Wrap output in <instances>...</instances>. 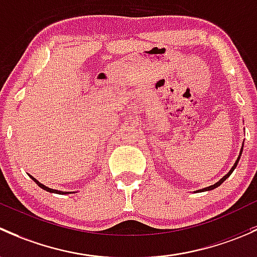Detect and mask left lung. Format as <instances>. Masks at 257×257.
Returning <instances> with one entry per match:
<instances>
[{
	"label": "left lung",
	"mask_w": 257,
	"mask_h": 257,
	"mask_svg": "<svg viewBox=\"0 0 257 257\" xmlns=\"http://www.w3.org/2000/svg\"><path fill=\"white\" fill-rule=\"evenodd\" d=\"M241 151H242V150H241ZM240 155H241V152H240ZM239 160H240V157H239V158H237V161H236V162H235V165H234V166H232V168H231V169H230V172H229V173H227V174H226V176H224V177H223V178H221V179H220V181H219V182H218V183L213 184V186H210V187H208V188H204V189H203V190H211V189H214V188H216V187H219V186H220V184H221V183H223V182H224V181H225V179L227 178V177H229V176H230V174H231V173H232V171H234V169H235V167H236V166H237V162H239Z\"/></svg>",
	"instance_id": "1"
}]
</instances>
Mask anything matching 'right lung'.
Wrapping results in <instances>:
<instances>
[{"label": "right lung", "mask_w": 257, "mask_h": 257, "mask_svg": "<svg viewBox=\"0 0 257 257\" xmlns=\"http://www.w3.org/2000/svg\"><path fill=\"white\" fill-rule=\"evenodd\" d=\"M31 178H32V179H33V181H34V182H36V183H37V184H38V186H39V187H41V188H42V189L47 190V192H49V193H57V194H59V193H60V194H65V193H67V192H60V190L50 189V188H48V187H46V186H44V184L39 183V182H38V181H37V179H34V178H33V177H32V176H31Z\"/></svg>", "instance_id": "right-lung-1"}]
</instances>
